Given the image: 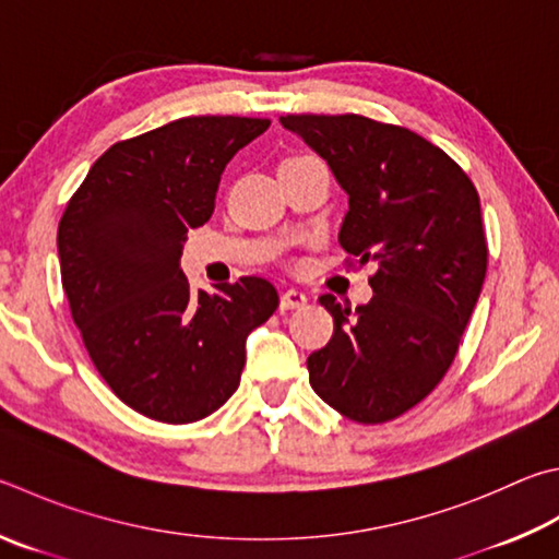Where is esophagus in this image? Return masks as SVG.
I'll return each instance as SVG.
<instances>
[{"label":"esophagus","instance_id":"1","mask_svg":"<svg viewBox=\"0 0 559 559\" xmlns=\"http://www.w3.org/2000/svg\"><path fill=\"white\" fill-rule=\"evenodd\" d=\"M281 310H296V308H306L308 306V296L302 290H296V288H290V290H286L281 296Z\"/></svg>","mask_w":559,"mask_h":559}]
</instances>
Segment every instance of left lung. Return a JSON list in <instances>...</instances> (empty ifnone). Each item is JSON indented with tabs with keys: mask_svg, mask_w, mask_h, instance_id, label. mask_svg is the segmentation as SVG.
Instances as JSON below:
<instances>
[{
	"mask_svg": "<svg viewBox=\"0 0 559 559\" xmlns=\"http://www.w3.org/2000/svg\"><path fill=\"white\" fill-rule=\"evenodd\" d=\"M347 192L344 251L373 263V298L357 312L334 296L328 347L308 357L310 385L357 423H383L420 403L460 349L486 276L481 205L472 180L430 141L359 115H288Z\"/></svg>",
	"mask_w": 559,
	"mask_h": 559,
	"instance_id": "8db88e82",
	"label": "left lung"
}]
</instances>
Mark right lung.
I'll return each mask as SVG.
<instances>
[{"label":"right lung","instance_id":"obj_1","mask_svg":"<svg viewBox=\"0 0 559 559\" xmlns=\"http://www.w3.org/2000/svg\"><path fill=\"white\" fill-rule=\"evenodd\" d=\"M269 119L186 117L119 141L58 227L60 276L99 377L160 423L207 418L237 391L247 337L278 308L266 278L215 293L180 271L188 229L215 210L222 170Z\"/></svg>","mask_w":559,"mask_h":559}]
</instances>
